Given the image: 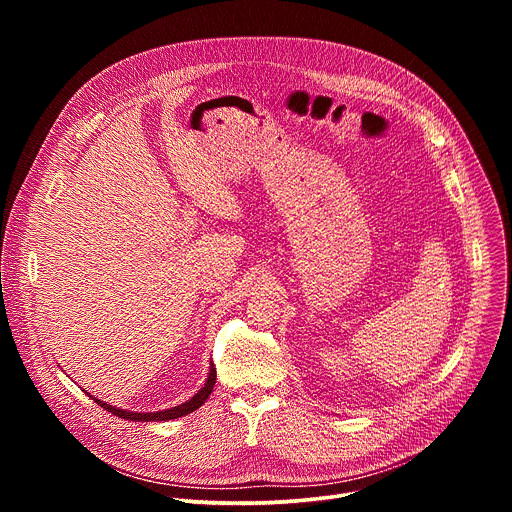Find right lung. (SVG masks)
Instances as JSON below:
<instances>
[{"mask_svg":"<svg viewBox=\"0 0 512 512\" xmlns=\"http://www.w3.org/2000/svg\"><path fill=\"white\" fill-rule=\"evenodd\" d=\"M214 381H216V369H214V364L210 362V373H208V379H206V383H204V387L192 397V399H188L186 403H182V405H178V407H172V409H164V411H154V413H135V411H125V409H117V407H113V405H107V403H103L101 399H95L97 401V405H101L103 409H107L109 413H113V415H117V417H121V419H127V421H168V419H178V417H182V415H188V413H192V411H196L206 399H208V395L212 393V389H214Z\"/></svg>","mask_w":512,"mask_h":512,"instance_id":"1","label":"right lung"}]
</instances>
